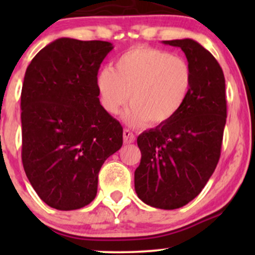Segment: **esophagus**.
Returning a JSON list of instances; mask_svg holds the SVG:
<instances>
[{
    "instance_id": "obj_1",
    "label": "esophagus",
    "mask_w": 255,
    "mask_h": 255,
    "mask_svg": "<svg viewBox=\"0 0 255 255\" xmlns=\"http://www.w3.org/2000/svg\"><path fill=\"white\" fill-rule=\"evenodd\" d=\"M134 140H135V135H134L133 133L129 129H126L124 130V141L125 144H131V142H134Z\"/></svg>"
}]
</instances>
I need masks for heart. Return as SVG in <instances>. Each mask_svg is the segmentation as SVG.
Instances as JSON below:
<instances>
[{"mask_svg": "<svg viewBox=\"0 0 255 255\" xmlns=\"http://www.w3.org/2000/svg\"><path fill=\"white\" fill-rule=\"evenodd\" d=\"M193 84V69L180 55L135 46L116 60L115 69L104 68L96 79L99 99L107 113L119 114L129 99L127 124L146 121L162 125L181 110Z\"/></svg>", "mask_w": 255, "mask_h": 255, "instance_id": "obj_1", "label": "heart"}]
</instances>
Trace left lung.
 <instances>
[{
  "label": "left lung",
  "instance_id": "left-lung-1",
  "mask_svg": "<svg viewBox=\"0 0 255 255\" xmlns=\"http://www.w3.org/2000/svg\"><path fill=\"white\" fill-rule=\"evenodd\" d=\"M163 43L182 49L193 69L192 89L174 118L137 136L141 159L134 187L145 204L175 210L203 191L218 164L227 99L223 71L211 52L188 38Z\"/></svg>",
  "mask_w": 255,
  "mask_h": 255
}]
</instances>
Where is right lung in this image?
Here are the masks:
<instances>
[{
	"label": "right lung",
	"mask_w": 255,
	"mask_h": 255,
	"mask_svg": "<svg viewBox=\"0 0 255 255\" xmlns=\"http://www.w3.org/2000/svg\"><path fill=\"white\" fill-rule=\"evenodd\" d=\"M113 44L60 38L26 69L21 90V159L42 200L61 211L89 205L98 172L121 148L124 128L104 110L96 85Z\"/></svg>",
	"instance_id": "right-lung-1"
}]
</instances>
